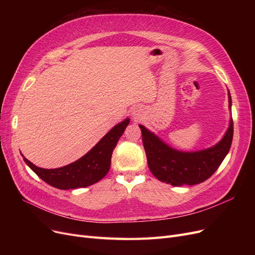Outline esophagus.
Listing matches in <instances>:
<instances>
[{
	"label": "esophagus",
	"mask_w": 255,
	"mask_h": 255,
	"mask_svg": "<svg viewBox=\"0 0 255 255\" xmlns=\"http://www.w3.org/2000/svg\"><path fill=\"white\" fill-rule=\"evenodd\" d=\"M132 115L134 116L135 119L139 118V116L141 115V110L139 109V107H134V109L132 110Z\"/></svg>",
	"instance_id": "1"
}]
</instances>
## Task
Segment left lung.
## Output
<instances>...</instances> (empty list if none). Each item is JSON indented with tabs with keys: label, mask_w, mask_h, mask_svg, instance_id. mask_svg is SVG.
Returning <instances> with one entry per match:
<instances>
[{
	"label": "left lung",
	"mask_w": 255,
	"mask_h": 255,
	"mask_svg": "<svg viewBox=\"0 0 255 255\" xmlns=\"http://www.w3.org/2000/svg\"><path fill=\"white\" fill-rule=\"evenodd\" d=\"M228 97L231 112L232 99L230 91H228ZM139 128L150 171L160 182L173 186L195 185L206 181L221 165L233 139L232 118L220 141L207 149L191 152L176 150L142 125H139Z\"/></svg>",
	"instance_id": "left-lung-1"
}]
</instances>
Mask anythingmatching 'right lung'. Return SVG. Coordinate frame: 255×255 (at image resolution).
<instances>
[{
    "instance_id": "obj_1",
    "label": "right lung",
    "mask_w": 255,
    "mask_h": 255,
    "mask_svg": "<svg viewBox=\"0 0 255 255\" xmlns=\"http://www.w3.org/2000/svg\"><path fill=\"white\" fill-rule=\"evenodd\" d=\"M128 123L129 118H127L116 125L90 151L67 166L44 169L35 166L25 157L24 161L42 181L55 188L66 190L90 186L109 172L113 151Z\"/></svg>"
}]
</instances>
